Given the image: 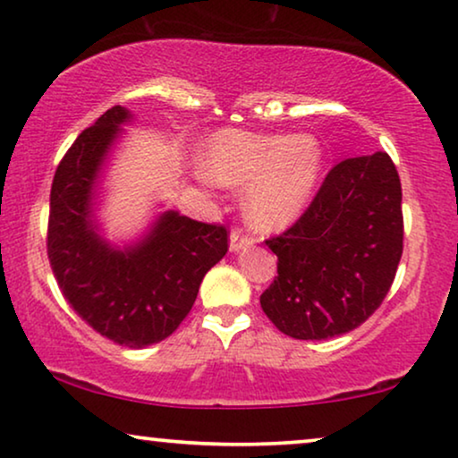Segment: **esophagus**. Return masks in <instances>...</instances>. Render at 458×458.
Masks as SVG:
<instances>
[{"instance_id":"34e87169","label":"esophagus","mask_w":458,"mask_h":458,"mask_svg":"<svg viewBox=\"0 0 458 458\" xmlns=\"http://www.w3.org/2000/svg\"><path fill=\"white\" fill-rule=\"evenodd\" d=\"M250 246H252V240L243 235L240 229H235L233 233H231V237H229V250H231V252H242V250H246Z\"/></svg>"}]
</instances>
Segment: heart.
<instances>
[{
	"instance_id": "b5f03b06",
	"label": "heart",
	"mask_w": 458,
	"mask_h": 458,
	"mask_svg": "<svg viewBox=\"0 0 458 458\" xmlns=\"http://www.w3.org/2000/svg\"><path fill=\"white\" fill-rule=\"evenodd\" d=\"M325 166L323 143L310 133L221 129L202 143L198 168L223 187H246L243 215L262 233L296 223L315 196Z\"/></svg>"
}]
</instances>
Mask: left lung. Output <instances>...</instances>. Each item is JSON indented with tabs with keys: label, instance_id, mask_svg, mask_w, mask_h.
Masks as SVG:
<instances>
[{
	"label": "left lung",
	"instance_id": "8db88e82",
	"mask_svg": "<svg viewBox=\"0 0 458 458\" xmlns=\"http://www.w3.org/2000/svg\"><path fill=\"white\" fill-rule=\"evenodd\" d=\"M403 233V187L390 156L342 160L296 225L267 240L279 262L262 310L296 340L348 334L390 292Z\"/></svg>",
	"mask_w": 458,
	"mask_h": 458
}]
</instances>
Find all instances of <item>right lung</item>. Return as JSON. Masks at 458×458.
Returning <instances> with one entry per match:
<instances>
[{"mask_svg": "<svg viewBox=\"0 0 458 458\" xmlns=\"http://www.w3.org/2000/svg\"><path fill=\"white\" fill-rule=\"evenodd\" d=\"M133 114L104 112L77 137L49 196L47 256L74 312L99 335L127 348L158 344L196 302L204 275L227 254V229L165 210L135 242L116 246L102 233L96 210L112 148Z\"/></svg>", "mask_w": 458, "mask_h": 458, "instance_id": "obj_1", "label": "right lung"}]
</instances>
